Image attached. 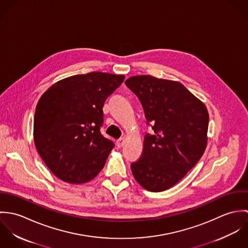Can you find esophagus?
Listing matches in <instances>:
<instances>
[{"label":"esophagus","mask_w":248,"mask_h":248,"mask_svg":"<svg viewBox=\"0 0 248 248\" xmlns=\"http://www.w3.org/2000/svg\"><path fill=\"white\" fill-rule=\"evenodd\" d=\"M124 144H125V140L122 138V139H119L117 141H116V146L118 147V148H121V147H123L124 146Z\"/></svg>","instance_id":"obj_1"}]
</instances>
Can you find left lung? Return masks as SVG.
I'll use <instances>...</instances> for the list:
<instances>
[{"mask_svg":"<svg viewBox=\"0 0 248 248\" xmlns=\"http://www.w3.org/2000/svg\"><path fill=\"white\" fill-rule=\"evenodd\" d=\"M125 84L140 100L155 132L144 137L142 155L131 164L132 173L144 189L165 191L202 156L207 145V108L177 81L137 75Z\"/></svg>","mask_w":248,"mask_h":248,"instance_id":"1","label":"left lung"}]
</instances>
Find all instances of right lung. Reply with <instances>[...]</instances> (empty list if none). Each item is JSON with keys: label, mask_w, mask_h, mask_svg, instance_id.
I'll use <instances>...</instances> for the list:
<instances>
[{"label": "right lung", "mask_w": 248, "mask_h": 248, "mask_svg": "<svg viewBox=\"0 0 248 248\" xmlns=\"http://www.w3.org/2000/svg\"><path fill=\"white\" fill-rule=\"evenodd\" d=\"M124 75L100 71L53 84L38 101L33 138L47 168L63 181L81 184L96 177L114 147L100 133L104 102Z\"/></svg>", "instance_id": "right-lung-1"}]
</instances>
